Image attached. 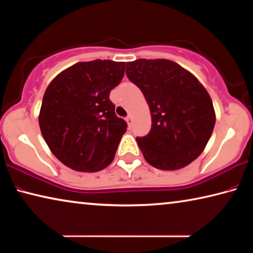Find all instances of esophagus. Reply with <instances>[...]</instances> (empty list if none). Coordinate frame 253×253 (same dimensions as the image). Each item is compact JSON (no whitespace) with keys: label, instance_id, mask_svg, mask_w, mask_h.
<instances>
[{"label":"esophagus","instance_id":"esophagus-1","mask_svg":"<svg viewBox=\"0 0 253 253\" xmlns=\"http://www.w3.org/2000/svg\"><path fill=\"white\" fill-rule=\"evenodd\" d=\"M126 122H127V124H128V126H131V124H132V117L130 116V115H128V116L126 117Z\"/></svg>","mask_w":253,"mask_h":253}]
</instances>
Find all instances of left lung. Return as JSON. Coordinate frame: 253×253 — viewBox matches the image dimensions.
<instances>
[{"label": "left lung", "mask_w": 253, "mask_h": 253, "mask_svg": "<svg viewBox=\"0 0 253 253\" xmlns=\"http://www.w3.org/2000/svg\"><path fill=\"white\" fill-rule=\"evenodd\" d=\"M126 75L146 99L152 128L137 144L154 168L174 170L196 160L215 125L211 97L200 81L166 59L127 62Z\"/></svg>", "instance_id": "8db88e82"}]
</instances>
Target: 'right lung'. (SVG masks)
<instances>
[{"label":"right lung","instance_id":"1","mask_svg":"<svg viewBox=\"0 0 253 253\" xmlns=\"http://www.w3.org/2000/svg\"><path fill=\"white\" fill-rule=\"evenodd\" d=\"M124 74L125 62H78L46 88L40 129L50 151L69 169L98 172L113 162L127 124L115 114L109 93Z\"/></svg>","mask_w":253,"mask_h":253}]
</instances>
